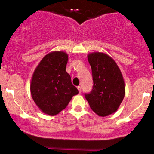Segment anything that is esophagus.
<instances>
[{"instance_id": "34e87169", "label": "esophagus", "mask_w": 154, "mask_h": 154, "mask_svg": "<svg viewBox=\"0 0 154 154\" xmlns=\"http://www.w3.org/2000/svg\"><path fill=\"white\" fill-rule=\"evenodd\" d=\"M77 89H78V91H79V93H81V91H82V88H81V86H77Z\"/></svg>"}]
</instances>
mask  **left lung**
Segmentation results:
<instances>
[{
  "label": "left lung",
  "mask_w": 154,
  "mask_h": 154,
  "mask_svg": "<svg viewBox=\"0 0 154 154\" xmlns=\"http://www.w3.org/2000/svg\"><path fill=\"white\" fill-rule=\"evenodd\" d=\"M93 86L85 97L91 109L100 116L115 112L123 100L125 86L120 69L116 62L103 53L88 54Z\"/></svg>",
  "instance_id": "8db88e82"
}]
</instances>
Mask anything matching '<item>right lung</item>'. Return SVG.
I'll return each mask as SVG.
<instances>
[{"label":"right lung","instance_id":"obj_1","mask_svg":"<svg viewBox=\"0 0 154 154\" xmlns=\"http://www.w3.org/2000/svg\"><path fill=\"white\" fill-rule=\"evenodd\" d=\"M67 54L55 51L47 54L35 68L31 80V95L44 113L55 116L64 109L78 90L66 72Z\"/></svg>","mask_w":154,"mask_h":154}]
</instances>
